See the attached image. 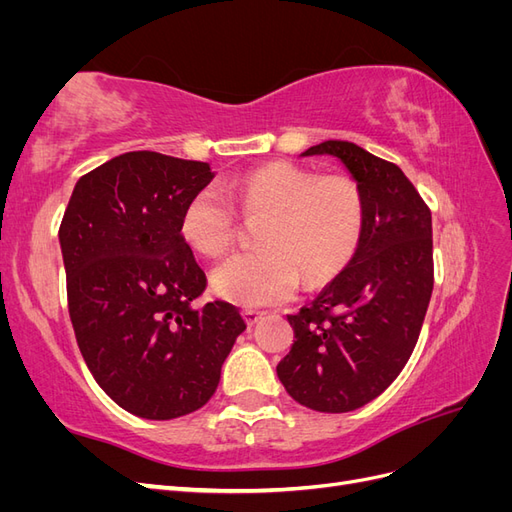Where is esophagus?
<instances>
[{
	"instance_id": "obj_1",
	"label": "esophagus",
	"mask_w": 512,
	"mask_h": 512,
	"mask_svg": "<svg viewBox=\"0 0 512 512\" xmlns=\"http://www.w3.org/2000/svg\"><path fill=\"white\" fill-rule=\"evenodd\" d=\"M262 316H265V312H258V309H245V312H243V318H245V322H247V327H254V324L262 318Z\"/></svg>"
}]
</instances>
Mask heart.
<instances>
[{"mask_svg":"<svg viewBox=\"0 0 512 512\" xmlns=\"http://www.w3.org/2000/svg\"><path fill=\"white\" fill-rule=\"evenodd\" d=\"M262 218L260 250L230 256L211 273L218 297L243 307L288 301L299 280L318 286L342 271L359 247L365 200L356 181L318 175L292 162H271L235 183L198 190L181 213V237L194 252L215 258L237 235V211Z\"/></svg>","mask_w":512,"mask_h":512,"instance_id":"b5f03b06","label":"heart"}]
</instances>
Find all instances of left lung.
<instances>
[{
    "instance_id": "obj_1",
    "label": "left lung",
    "mask_w": 512,
    "mask_h": 512,
    "mask_svg": "<svg viewBox=\"0 0 512 512\" xmlns=\"http://www.w3.org/2000/svg\"><path fill=\"white\" fill-rule=\"evenodd\" d=\"M301 156H333L365 200L363 235L348 265L288 316L294 344L277 365L288 395L316 412L376 399L408 363L433 290L431 211L393 162L348 141Z\"/></svg>"
}]
</instances>
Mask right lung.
<instances>
[{
	"label": "right lung",
	"instance_id": "1",
	"mask_svg": "<svg viewBox=\"0 0 512 512\" xmlns=\"http://www.w3.org/2000/svg\"><path fill=\"white\" fill-rule=\"evenodd\" d=\"M213 177L207 162L123 153L76 181L59 226L83 359L117 406L149 421L203 408L245 331L235 305H192L207 277L179 224Z\"/></svg>",
	"mask_w": 512,
	"mask_h": 512
}]
</instances>
